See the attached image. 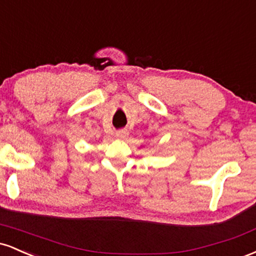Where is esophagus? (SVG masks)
<instances>
[{"instance_id": "obj_1", "label": "esophagus", "mask_w": 256, "mask_h": 256, "mask_svg": "<svg viewBox=\"0 0 256 256\" xmlns=\"http://www.w3.org/2000/svg\"><path fill=\"white\" fill-rule=\"evenodd\" d=\"M128 130H119L116 132V137L118 138V140H125V138H128Z\"/></svg>"}]
</instances>
